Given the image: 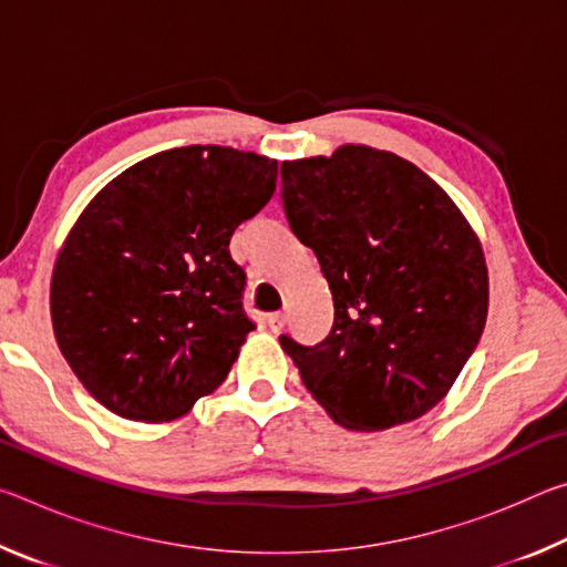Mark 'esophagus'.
I'll return each instance as SVG.
<instances>
[{"label": "esophagus", "instance_id": "esophagus-1", "mask_svg": "<svg viewBox=\"0 0 567 567\" xmlns=\"http://www.w3.org/2000/svg\"><path fill=\"white\" fill-rule=\"evenodd\" d=\"M267 324H270L272 332H282L285 324H287V315L285 312H272L267 315Z\"/></svg>", "mask_w": 567, "mask_h": 567}]
</instances>
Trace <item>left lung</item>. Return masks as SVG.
<instances>
[{
    "label": "left lung",
    "mask_w": 567,
    "mask_h": 567,
    "mask_svg": "<svg viewBox=\"0 0 567 567\" xmlns=\"http://www.w3.org/2000/svg\"><path fill=\"white\" fill-rule=\"evenodd\" d=\"M282 205L334 302L322 342L280 334L305 388L348 430L425 415L485 328L487 267L473 227L425 172L364 145L282 162Z\"/></svg>",
    "instance_id": "8db88e82"
}]
</instances>
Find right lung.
<instances>
[{"mask_svg": "<svg viewBox=\"0 0 567 567\" xmlns=\"http://www.w3.org/2000/svg\"><path fill=\"white\" fill-rule=\"evenodd\" d=\"M275 182L270 157L192 145L137 162L84 207L50 310L64 360L114 415L175 420L223 385L255 330L229 237Z\"/></svg>", "mask_w": 567, "mask_h": 567, "instance_id": "1", "label": "right lung"}]
</instances>
